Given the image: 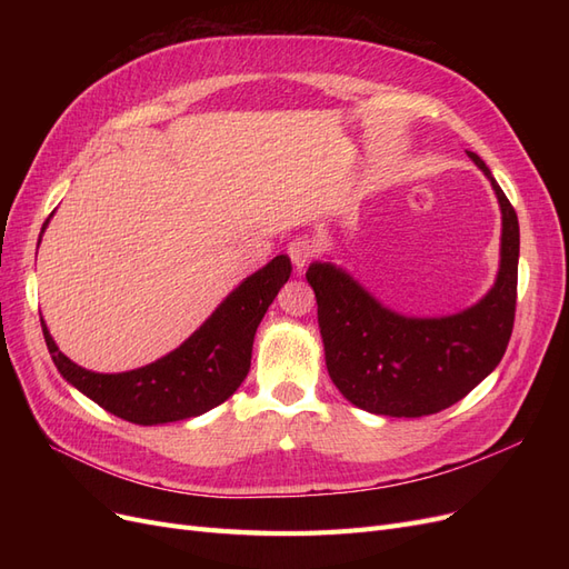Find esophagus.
Instances as JSON below:
<instances>
[{"mask_svg": "<svg viewBox=\"0 0 569 569\" xmlns=\"http://www.w3.org/2000/svg\"><path fill=\"white\" fill-rule=\"evenodd\" d=\"M287 253L291 258V263H295L301 270L303 266L311 263L313 258H318L320 247H318L313 237H297V239H291V242H289Z\"/></svg>", "mask_w": 569, "mask_h": 569, "instance_id": "obj_1", "label": "esophagus"}]
</instances>
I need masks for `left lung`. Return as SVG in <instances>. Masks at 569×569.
I'll use <instances>...</instances> for the list:
<instances>
[{
  "instance_id": "1",
  "label": "left lung",
  "mask_w": 569,
  "mask_h": 569,
  "mask_svg": "<svg viewBox=\"0 0 569 569\" xmlns=\"http://www.w3.org/2000/svg\"><path fill=\"white\" fill-rule=\"evenodd\" d=\"M503 213L501 270L489 295L449 318H403L332 263L308 268L325 363L347 399L377 416L422 418L458 403L501 363L518 301V213L477 153Z\"/></svg>"
}]
</instances>
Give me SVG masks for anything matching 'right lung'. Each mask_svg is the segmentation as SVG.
<instances>
[{
  "mask_svg": "<svg viewBox=\"0 0 569 569\" xmlns=\"http://www.w3.org/2000/svg\"><path fill=\"white\" fill-rule=\"evenodd\" d=\"M289 274V256H274L266 268L239 284L182 347L157 363L130 372L101 375L76 366L59 351L42 320L47 349L66 382H71L118 418L134 425H163L197 418L228 401L244 382L251 368V347L258 322L263 320L268 306L278 297Z\"/></svg>",
  "mask_w": 569,
  "mask_h": 569,
  "instance_id": "1",
  "label": "right lung"
}]
</instances>
